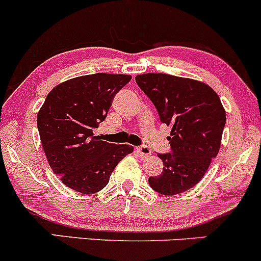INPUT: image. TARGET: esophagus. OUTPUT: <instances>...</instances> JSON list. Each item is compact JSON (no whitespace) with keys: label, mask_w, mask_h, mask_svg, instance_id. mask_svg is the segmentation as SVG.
<instances>
[{"label":"esophagus","mask_w":261,"mask_h":261,"mask_svg":"<svg viewBox=\"0 0 261 261\" xmlns=\"http://www.w3.org/2000/svg\"><path fill=\"white\" fill-rule=\"evenodd\" d=\"M136 150H137V153L139 154V156H141V158H145V156L150 155V153H152L150 148L145 147V145H141V147H137Z\"/></svg>","instance_id":"obj_1"}]
</instances>
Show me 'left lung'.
<instances>
[{"label":"left lung","instance_id":"left-lung-1","mask_svg":"<svg viewBox=\"0 0 261 261\" xmlns=\"http://www.w3.org/2000/svg\"><path fill=\"white\" fill-rule=\"evenodd\" d=\"M137 85L156 108L159 118L172 125V153L158 154L164 168L150 176L149 186L163 195H175L197 186L220 149L225 109L212 87L192 78L165 73L136 77Z\"/></svg>","mask_w":261,"mask_h":261}]
</instances>
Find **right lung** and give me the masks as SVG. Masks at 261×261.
Segmentation results:
<instances>
[{
    "label": "right lung",
    "mask_w": 261,
    "mask_h": 261,
    "mask_svg": "<svg viewBox=\"0 0 261 261\" xmlns=\"http://www.w3.org/2000/svg\"><path fill=\"white\" fill-rule=\"evenodd\" d=\"M130 80L128 74L81 75L47 94L37 127L47 162L64 186L94 194L107 186L117 164L133 152L132 145L99 141L93 134L107 117L114 96Z\"/></svg>",
    "instance_id": "right-lung-1"
}]
</instances>
